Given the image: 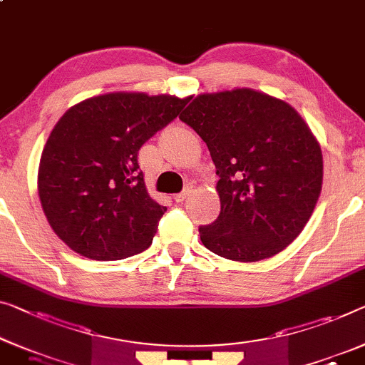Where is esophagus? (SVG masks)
<instances>
[{
    "mask_svg": "<svg viewBox=\"0 0 365 365\" xmlns=\"http://www.w3.org/2000/svg\"><path fill=\"white\" fill-rule=\"evenodd\" d=\"M188 195H190V190L187 188V190H183V192H182V193H177V195H175V197H173V200H175V201H177V203H180V201H183L185 198H187V197H188Z\"/></svg>",
    "mask_w": 365,
    "mask_h": 365,
    "instance_id": "34e87169",
    "label": "esophagus"
}]
</instances>
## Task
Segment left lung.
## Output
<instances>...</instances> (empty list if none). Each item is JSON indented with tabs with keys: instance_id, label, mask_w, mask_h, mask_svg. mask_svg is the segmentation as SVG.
Returning a JSON list of instances; mask_svg holds the SVG:
<instances>
[{
	"instance_id": "1",
	"label": "left lung",
	"mask_w": 365,
	"mask_h": 365,
	"mask_svg": "<svg viewBox=\"0 0 365 365\" xmlns=\"http://www.w3.org/2000/svg\"><path fill=\"white\" fill-rule=\"evenodd\" d=\"M180 119L208 145L221 211L200 226L206 249L237 262L279 254L307 226L323 183V155L288 103L251 88L198 95Z\"/></svg>"
}]
</instances>
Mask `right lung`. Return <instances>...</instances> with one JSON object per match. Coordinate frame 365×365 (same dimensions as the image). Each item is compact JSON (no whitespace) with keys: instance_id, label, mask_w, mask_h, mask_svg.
<instances>
[{"instance_id":"obj_1","label":"right lung","mask_w":365,"mask_h":365,"mask_svg":"<svg viewBox=\"0 0 365 365\" xmlns=\"http://www.w3.org/2000/svg\"><path fill=\"white\" fill-rule=\"evenodd\" d=\"M190 98L108 93L78 103L43 145L37 190L53 232L80 255L118 260L152 244L167 208L150 198L138 152Z\"/></svg>"}]
</instances>
